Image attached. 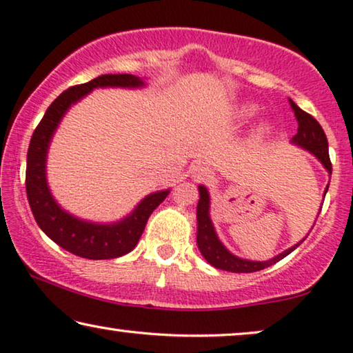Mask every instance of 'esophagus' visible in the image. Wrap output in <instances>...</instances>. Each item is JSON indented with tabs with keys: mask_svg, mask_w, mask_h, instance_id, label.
Masks as SVG:
<instances>
[{
	"mask_svg": "<svg viewBox=\"0 0 353 353\" xmlns=\"http://www.w3.org/2000/svg\"><path fill=\"white\" fill-rule=\"evenodd\" d=\"M193 176H195L196 179H200V181H208V179L212 177L211 171L205 166H196L195 171H193Z\"/></svg>",
	"mask_w": 353,
	"mask_h": 353,
	"instance_id": "1",
	"label": "esophagus"
}]
</instances>
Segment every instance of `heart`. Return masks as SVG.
I'll list each match as a JSON object with an SVG mask.
<instances>
[{
  "instance_id": "1",
  "label": "heart",
  "mask_w": 353,
  "mask_h": 353,
  "mask_svg": "<svg viewBox=\"0 0 353 353\" xmlns=\"http://www.w3.org/2000/svg\"><path fill=\"white\" fill-rule=\"evenodd\" d=\"M254 113H256V107L254 105H246V107L241 108L240 115L243 118H250V117L254 115ZM269 131H270V126L269 125H262L257 132H259V136H265V134H269Z\"/></svg>"
}]
</instances>
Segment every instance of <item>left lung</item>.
<instances>
[{"label":"left lung","mask_w":353,"mask_h":353,"mask_svg":"<svg viewBox=\"0 0 353 353\" xmlns=\"http://www.w3.org/2000/svg\"><path fill=\"white\" fill-rule=\"evenodd\" d=\"M290 105L294 112V117L297 120V134L292 137V142L297 145L305 148L314 153L319 160L323 163V166L327 170V172L332 171L330 153H327V139L323 131V128L320 126V123L315 120L314 117L309 113L301 110L294 102L290 99ZM330 187V185H327ZM327 190V188H326ZM196 219H198V233H196V243L200 248L201 254L205 259L210 262L211 265H214L216 269L233 272V274H251V272L264 270L267 267L276 264L278 261H281L283 257H286L290 252L296 250V246L290 248V250L283 251L281 254L265 262H254V261H246L240 259V257L233 256L232 252H228L224 245L217 238L214 227H212L211 217H210V195L208 190L203 185H200V201L196 206Z\"/></svg>","instance_id":"8db88e82"}]
</instances>
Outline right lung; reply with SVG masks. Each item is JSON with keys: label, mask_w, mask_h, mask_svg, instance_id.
I'll return each mask as SVG.
<instances>
[{"label": "right lung", "mask_w": 353, "mask_h": 353, "mask_svg": "<svg viewBox=\"0 0 353 353\" xmlns=\"http://www.w3.org/2000/svg\"><path fill=\"white\" fill-rule=\"evenodd\" d=\"M142 84V79L139 77L121 73V75H101L84 84L68 88L48 107L30 141L26 188L34 221L52 241L84 259H115L132 251L139 238L142 236L148 217L163 203L170 190L152 193L143 198L132 214L118 224L99 225L79 221L61 210L49 193L46 183V153L49 142L68 107L91 92L94 88H137Z\"/></svg>", "instance_id": "obj_1"}]
</instances>
